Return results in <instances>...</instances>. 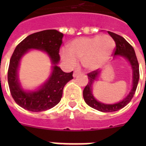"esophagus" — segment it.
<instances>
[{"instance_id":"obj_1","label":"esophagus","mask_w":146,"mask_h":146,"mask_svg":"<svg viewBox=\"0 0 146 146\" xmlns=\"http://www.w3.org/2000/svg\"><path fill=\"white\" fill-rule=\"evenodd\" d=\"M80 71L79 70H75L73 72V77H76V76H77L78 74H80Z\"/></svg>"}]
</instances>
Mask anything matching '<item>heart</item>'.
I'll return each mask as SVG.
<instances>
[{
  "mask_svg": "<svg viewBox=\"0 0 146 146\" xmlns=\"http://www.w3.org/2000/svg\"><path fill=\"white\" fill-rule=\"evenodd\" d=\"M114 47V41L110 35L81 37L70 42L68 50L63 48L60 55L70 65L81 60L84 67L95 70L102 68L108 62Z\"/></svg>",
  "mask_w": 146,
  "mask_h": 146,
  "instance_id": "heart-1",
  "label": "heart"
}]
</instances>
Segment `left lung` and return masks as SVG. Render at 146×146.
I'll return each mask as SVG.
<instances>
[{"label":"left lung","mask_w":146,"mask_h":146,"mask_svg":"<svg viewBox=\"0 0 146 146\" xmlns=\"http://www.w3.org/2000/svg\"><path fill=\"white\" fill-rule=\"evenodd\" d=\"M108 34L111 35L115 42L116 47L114 48V50H113V54L115 56L116 55H120V56L124 57L125 58L128 60V61L131 64L132 69H133V88H132L129 95L125 98H123L121 102L112 104H104L102 102H98L97 100L94 98L93 95H92V84L98 76L100 72L98 71V70H94L91 73H88L87 75H88L89 82H88V84L86 85V86L85 87L84 90H83V98H84L86 103L89 106L94 109H96L98 111H102V112L117 111L123 108H124L126 105L129 104V102L131 101L133 97L134 94L136 92L139 79V63L133 48L122 36H120L117 34H115V33H111V32H109V31Z\"/></svg>","instance_id":"left-lung-1"}]
</instances>
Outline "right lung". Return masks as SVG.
<instances>
[{
  "label": "right lung",
  "instance_id": "1",
  "mask_svg": "<svg viewBox=\"0 0 146 146\" xmlns=\"http://www.w3.org/2000/svg\"><path fill=\"white\" fill-rule=\"evenodd\" d=\"M63 36L61 33L55 29L41 31L27 36L15 48L8 68V85L13 98L23 108L33 112L52 108L60 102L65 85L73 79V71L65 73L57 66L60 60L59 50ZM33 48L46 52L54 66L49 79L39 90L26 92L19 84L17 71L21 57Z\"/></svg>",
  "mask_w": 146,
  "mask_h": 146
}]
</instances>
